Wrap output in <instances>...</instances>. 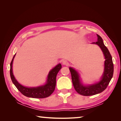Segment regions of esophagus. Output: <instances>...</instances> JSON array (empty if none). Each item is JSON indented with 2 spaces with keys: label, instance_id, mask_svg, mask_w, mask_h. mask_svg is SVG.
Instances as JSON below:
<instances>
[{
  "label": "esophagus",
  "instance_id": "obj_1",
  "mask_svg": "<svg viewBox=\"0 0 121 121\" xmlns=\"http://www.w3.org/2000/svg\"><path fill=\"white\" fill-rule=\"evenodd\" d=\"M62 65H69V62L66 60H63L62 61Z\"/></svg>",
  "mask_w": 121,
  "mask_h": 121
}]
</instances>
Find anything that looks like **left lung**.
<instances>
[{"label": "left lung", "instance_id": "obj_1", "mask_svg": "<svg viewBox=\"0 0 121 121\" xmlns=\"http://www.w3.org/2000/svg\"><path fill=\"white\" fill-rule=\"evenodd\" d=\"M97 41L91 43L97 45L100 48L103 52L105 60L104 73L100 81L92 84L84 85L81 81L82 79L78 72L73 68H69L74 88L79 94L83 96H92L104 91L109 85L113 74L114 68L112 56L109 50L104 45L102 38L99 35L97 34Z\"/></svg>", "mask_w": 121, "mask_h": 121}]
</instances>
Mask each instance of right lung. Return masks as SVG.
I'll list each match as a JSON object with an SVG mask.
<instances>
[{
    "label": "right lung",
    "instance_id": "right-lung-1",
    "mask_svg": "<svg viewBox=\"0 0 121 121\" xmlns=\"http://www.w3.org/2000/svg\"><path fill=\"white\" fill-rule=\"evenodd\" d=\"M15 54L13 57L11 62L10 63V73L12 83L17 89L25 96L33 98H44L50 96L55 89L56 76L62 67L61 64L59 63L49 71L46 79V83L44 85L37 87H26L20 84L15 79L13 74L12 64Z\"/></svg>",
    "mask_w": 121,
    "mask_h": 121
}]
</instances>
